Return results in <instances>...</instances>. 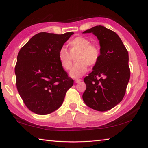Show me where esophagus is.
<instances>
[{"label":"esophagus","instance_id":"34e87169","mask_svg":"<svg viewBox=\"0 0 148 148\" xmlns=\"http://www.w3.org/2000/svg\"><path fill=\"white\" fill-rule=\"evenodd\" d=\"M81 81H82V79H79V78L75 79V82H76V83H79V82H80Z\"/></svg>","mask_w":148,"mask_h":148}]
</instances>
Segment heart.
Wrapping results in <instances>:
<instances>
[{
    "label": "heart",
    "instance_id": "1",
    "mask_svg": "<svg viewBox=\"0 0 148 148\" xmlns=\"http://www.w3.org/2000/svg\"><path fill=\"white\" fill-rule=\"evenodd\" d=\"M69 52L64 48L59 50L58 58L61 66L66 71L72 66V57L76 55L75 64L70 75L74 78L81 77L87 71L89 66H95L98 62L101 52L98 47L91 44V41L84 36H77L69 42Z\"/></svg>",
    "mask_w": 148,
    "mask_h": 148
}]
</instances>
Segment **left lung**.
Here are the masks:
<instances>
[{
	"label": "left lung",
	"instance_id": "obj_1",
	"mask_svg": "<svg viewBox=\"0 0 148 148\" xmlns=\"http://www.w3.org/2000/svg\"><path fill=\"white\" fill-rule=\"evenodd\" d=\"M99 40L101 56L92 71L85 77V103L92 109L105 112L113 108L125 96L130 79L129 53L116 32L101 25L83 32Z\"/></svg>",
	"mask_w": 148,
	"mask_h": 148
}]
</instances>
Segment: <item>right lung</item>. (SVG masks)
I'll return each mask as SVG.
<instances>
[{
	"mask_svg": "<svg viewBox=\"0 0 148 148\" xmlns=\"http://www.w3.org/2000/svg\"><path fill=\"white\" fill-rule=\"evenodd\" d=\"M74 32H40L21 47L15 67L16 86L25 104L34 113L46 115L63 102L74 80L58 58L59 50Z\"/></svg>",
	"mask_w": 148,
	"mask_h": 148,
	"instance_id": "obj_1",
	"label": "right lung"
}]
</instances>
